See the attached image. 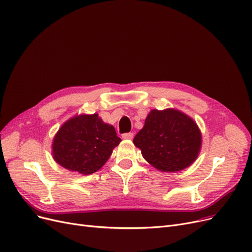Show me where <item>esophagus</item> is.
<instances>
[{
  "label": "esophagus",
  "mask_w": 252,
  "mask_h": 252,
  "mask_svg": "<svg viewBox=\"0 0 252 252\" xmlns=\"http://www.w3.org/2000/svg\"><path fill=\"white\" fill-rule=\"evenodd\" d=\"M123 138L126 139V140H130V139L134 138V134L133 133H126V134L123 135Z\"/></svg>",
  "instance_id": "esophagus-1"
}]
</instances>
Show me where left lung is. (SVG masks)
Here are the masks:
<instances>
[{"instance_id":"left-lung-1","label":"left lung","mask_w":252,"mask_h":252,"mask_svg":"<svg viewBox=\"0 0 252 252\" xmlns=\"http://www.w3.org/2000/svg\"><path fill=\"white\" fill-rule=\"evenodd\" d=\"M134 144L143 158L161 172H178L196 159L202 146L199 126L189 115L169 108L151 110Z\"/></svg>"}]
</instances>
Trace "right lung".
<instances>
[{"instance_id": "obj_1", "label": "right lung", "mask_w": 252, "mask_h": 252, "mask_svg": "<svg viewBox=\"0 0 252 252\" xmlns=\"http://www.w3.org/2000/svg\"><path fill=\"white\" fill-rule=\"evenodd\" d=\"M122 139L113 126L97 114L76 115L59 129L52 143V156L69 171L89 175L100 170Z\"/></svg>"}]
</instances>
